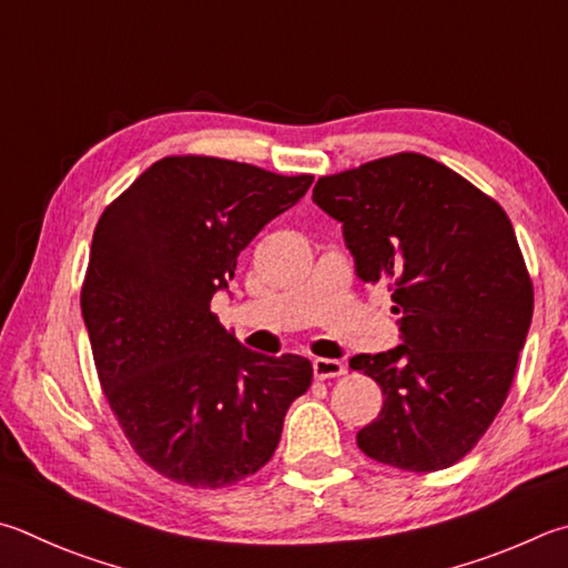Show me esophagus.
<instances>
[{"mask_svg": "<svg viewBox=\"0 0 568 568\" xmlns=\"http://www.w3.org/2000/svg\"><path fill=\"white\" fill-rule=\"evenodd\" d=\"M313 373L317 379H329V377H339L345 375V365L339 359H329V357H317L313 363Z\"/></svg>", "mask_w": 568, "mask_h": 568, "instance_id": "1", "label": "esophagus"}]
</instances>
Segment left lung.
<instances>
[{"label":"left lung","mask_w":568,"mask_h":568,"mask_svg":"<svg viewBox=\"0 0 568 568\" xmlns=\"http://www.w3.org/2000/svg\"><path fill=\"white\" fill-rule=\"evenodd\" d=\"M313 201L343 223L357 275L387 283L402 345L349 367L385 395L357 432L369 459L405 471L457 464L499 415L534 313L509 215L422 153L320 176Z\"/></svg>","instance_id":"left-lung-1"}]
</instances>
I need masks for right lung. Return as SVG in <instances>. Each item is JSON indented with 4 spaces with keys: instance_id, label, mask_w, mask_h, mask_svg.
Segmentation results:
<instances>
[{
    "instance_id": "1",
    "label": "right lung",
    "mask_w": 568,
    "mask_h": 568,
    "mask_svg": "<svg viewBox=\"0 0 568 568\" xmlns=\"http://www.w3.org/2000/svg\"><path fill=\"white\" fill-rule=\"evenodd\" d=\"M311 183L185 153L153 163L101 213L81 315L113 417L161 477L193 489L251 477L311 387V359L251 353L211 313L241 251Z\"/></svg>"
}]
</instances>
